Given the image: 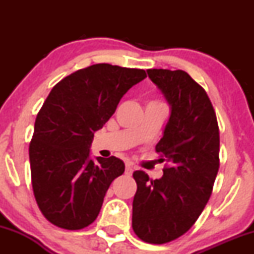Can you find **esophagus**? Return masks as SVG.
<instances>
[{"label": "esophagus", "instance_id": "obj_1", "mask_svg": "<svg viewBox=\"0 0 254 254\" xmlns=\"http://www.w3.org/2000/svg\"><path fill=\"white\" fill-rule=\"evenodd\" d=\"M133 172V167L132 165L131 164H127V166H125V174H127V176H131Z\"/></svg>", "mask_w": 254, "mask_h": 254}]
</instances>
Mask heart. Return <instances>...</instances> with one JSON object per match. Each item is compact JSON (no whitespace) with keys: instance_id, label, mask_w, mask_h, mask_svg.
<instances>
[{"instance_id":"heart-1","label":"heart","mask_w":254,"mask_h":254,"mask_svg":"<svg viewBox=\"0 0 254 254\" xmlns=\"http://www.w3.org/2000/svg\"><path fill=\"white\" fill-rule=\"evenodd\" d=\"M154 104H157V105H162V106H166V105L162 103V101H153Z\"/></svg>"}]
</instances>
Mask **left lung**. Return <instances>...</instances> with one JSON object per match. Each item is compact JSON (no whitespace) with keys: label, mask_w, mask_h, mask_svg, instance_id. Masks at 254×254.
Returning a JSON list of instances; mask_svg holds the SVG:
<instances>
[{"label":"left lung","mask_w":254,"mask_h":254,"mask_svg":"<svg viewBox=\"0 0 254 254\" xmlns=\"http://www.w3.org/2000/svg\"><path fill=\"white\" fill-rule=\"evenodd\" d=\"M148 76L171 105V117L155 150L164 176L133 172L137 191L132 229L142 241L161 245L185 234L211 196L220 167V130L206 94L184 70L149 69Z\"/></svg>","instance_id":"obj_1"}]
</instances>
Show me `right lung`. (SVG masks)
I'll return each mask as SVG.
<instances>
[{"instance_id": "1", "label": "right lung", "mask_w": 254, "mask_h": 254, "mask_svg": "<svg viewBox=\"0 0 254 254\" xmlns=\"http://www.w3.org/2000/svg\"><path fill=\"white\" fill-rule=\"evenodd\" d=\"M145 77L143 69L99 63L72 72L51 89L30 142L32 188L49 222L77 230L98 217L106 191L125 165L116 156L89 159L94 131Z\"/></svg>"}]
</instances>
